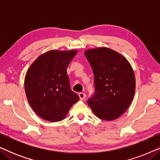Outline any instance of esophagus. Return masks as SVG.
I'll return each mask as SVG.
<instances>
[{
  "mask_svg": "<svg viewBox=\"0 0 160 160\" xmlns=\"http://www.w3.org/2000/svg\"><path fill=\"white\" fill-rule=\"evenodd\" d=\"M78 96H79L80 100H84V98H85V97H86V95H85L84 93L81 92V93L78 94Z\"/></svg>",
  "mask_w": 160,
  "mask_h": 160,
  "instance_id": "34e87169",
  "label": "esophagus"
}]
</instances>
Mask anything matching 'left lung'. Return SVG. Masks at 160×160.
<instances>
[{
    "mask_svg": "<svg viewBox=\"0 0 160 160\" xmlns=\"http://www.w3.org/2000/svg\"><path fill=\"white\" fill-rule=\"evenodd\" d=\"M95 77V93L87 100L96 117L112 121L121 117L132 101L135 76L123 55L107 47L84 51Z\"/></svg>",
    "mask_w": 160,
    "mask_h": 160,
    "instance_id": "8db88e82",
    "label": "left lung"
}]
</instances>
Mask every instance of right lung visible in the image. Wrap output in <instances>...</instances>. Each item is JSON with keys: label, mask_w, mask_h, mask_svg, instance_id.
Listing matches in <instances>:
<instances>
[{"label": "right lung", "mask_w": 160, "mask_h": 160, "mask_svg": "<svg viewBox=\"0 0 160 160\" xmlns=\"http://www.w3.org/2000/svg\"><path fill=\"white\" fill-rule=\"evenodd\" d=\"M77 50H50L32 63L25 77L27 99L38 117L55 122L64 119L79 97L71 90L67 68Z\"/></svg>", "instance_id": "obj_1"}]
</instances>
